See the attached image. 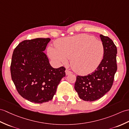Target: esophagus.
<instances>
[{"mask_svg": "<svg viewBox=\"0 0 129 129\" xmlns=\"http://www.w3.org/2000/svg\"><path fill=\"white\" fill-rule=\"evenodd\" d=\"M65 73H66V75H69V74H72V72H71V71H70L69 70L66 69V70H65Z\"/></svg>", "mask_w": 129, "mask_h": 129, "instance_id": "esophagus-1", "label": "esophagus"}]
</instances>
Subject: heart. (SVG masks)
<instances>
[{"instance_id":"1","label":"heart","mask_w":129,"mask_h":129,"mask_svg":"<svg viewBox=\"0 0 129 129\" xmlns=\"http://www.w3.org/2000/svg\"><path fill=\"white\" fill-rule=\"evenodd\" d=\"M55 48H48L49 56L59 62L66 63L71 59L73 69L80 75L95 70L102 59L104 49L101 42L88 35L81 34L56 41Z\"/></svg>"}]
</instances>
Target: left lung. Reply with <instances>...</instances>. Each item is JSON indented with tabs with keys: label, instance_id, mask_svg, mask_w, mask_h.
<instances>
[{
	"label": "left lung",
	"instance_id": "left-lung-1",
	"mask_svg": "<svg viewBox=\"0 0 129 129\" xmlns=\"http://www.w3.org/2000/svg\"><path fill=\"white\" fill-rule=\"evenodd\" d=\"M104 49L103 58L94 71L86 76H77L75 89L83 101H94L109 91L117 70V48L109 37L100 35Z\"/></svg>",
	"mask_w": 129,
	"mask_h": 129
}]
</instances>
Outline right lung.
<instances>
[{
    "label": "right lung",
    "instance_id": "right-lung-1",
    "mask_svg": "<svg viewBox=\"0 0 129 129\" xmlns=\"http://www.w3.org/2000/svg\"><path fill=\"white\" fill-rule=\"evenodd\" d=\"M50 39L38 38L23 41L15 48L10 65L12 80L21 97L31 102L52 100L65 68L51 67L43 51Z\"/></svg>",
    "mask_w": 129,
    "mask_h": 129
}]
</instances>
